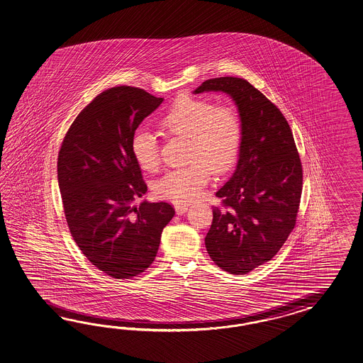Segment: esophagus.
<instances>
[{"label":"esophagus","instance_id":"34e87169","mask_svg":"<svg viewBox=\"0 0 363 363\" xmlns=\"http://www.w3.org/2000/svg\"><path fill=\"white\" fill-rule=\"evenodd\" d=\"M187 208H189L187 204H176V213L178 215H184V213H187Z\"/></svg>","mask_w":363,"mask_h":363}]
</instances>
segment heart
<instances>
[{"mask_svg": "<svg viewBox=\"0 0 363 363\" xmlns=\"http://www.w3.org/2000/svg\"><path fill=\"white\" fill-rule=\"evenodd\" d=\"M165 136L187 138V161L184 168L173 169L159 178L153 191L161 199L185 204L202 194L216 174L227 172L239 156L242 125L232 105H219L210 99L179 96L157 119ZM131 152L138 165L145 172L159 168V145L147 128H138L131 139Z\"/></svg>", "mask_w": 363, "mask_h": 363, "instance_id": "1", "label": "heart"}]
</instances>
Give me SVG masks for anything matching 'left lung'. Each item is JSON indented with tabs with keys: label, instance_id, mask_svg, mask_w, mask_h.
I'll return each mask as SVG.
<instances>
[{
	"label": "left lung",
	"instance_id": "1",
	"mask_svg": "<svg viewBox=\"0 0 363 363\" xmlns=\"http://www.w3.org/2000/svg\"><path fill=\"white\" fill-rule=\"evenodd\" d=\"M207 91L230 96L242 136L236 169L216 191L223 207H213L204 244L224 272L247 274L270 261L295 227L303 187L301 159L286 118L247 80L211 79L193 93Z\"/></svg>",
	"mask_w": 363,
	"mask_h": 363
}]
</instances>
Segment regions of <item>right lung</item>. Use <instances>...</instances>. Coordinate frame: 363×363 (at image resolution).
Listing matches in <instances>:
<instances>
[{"label":"right lung","instance_id":"right-lung-1","mask_svg":"<svg viewBox=\"0 0 363 363\" xmlns=\"http://www.w3.org/2000/svg\"><path fill=\"white\" fill-rule=\"evenodd\" d=\"M162 101L143 89H107L74 119L59 152L57 179L72 238L93 265L116 279L150 267L174 216L165 202L133 206L147 185L131 139Z\"/></svg>","mask_w":363,"mask_h":363}]
</instances>
